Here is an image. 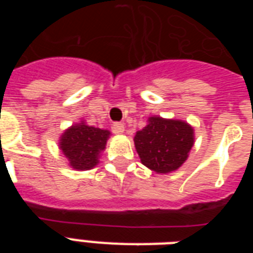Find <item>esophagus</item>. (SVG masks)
<instances>
[{"label": "esophagus", "mask_w": 253, "mask_h": 253, "mask_svg": "<svg viewBox=\"0 0 253 253\" xmlns=\"http://www.w3.org/2000/svg\"><path fill=\"white\" fill-rule=\"evenodd\" d=\"M113 131H114L115 134H123V131H125V125L121 122L113 123Z\"/></svg>", "instance_id": "34e87169"}]
</instances>
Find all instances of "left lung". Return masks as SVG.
I'll use <instances>...</instances> for the list:
<instances>
[{
    "label": "left lung",
    "mask_w": 253,
    "mask_h": 253,
    "mask_svg": "<svg viewBox=\"0 0 253 253\" xmlns=\"http://www.w3.org/2000/svg\"><path fill=\"white\" fill-rule=\"evenodd\" d=\"M140 162L158 173L180 168L188 159L194 136L188 123L151 117L150 123L134 138Z\"/></svg>",
    "instance_id": "1"
}]
</instances>
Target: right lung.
Here are the masks:
<instances>
[{"mask_svg":"<svg viewBox=\"0 0 253 253\" xmlns=\"http://www.w3.org/2000/svg\"><path fill=\"white\" fill-rule=\"evenodd\" d=\"M110 132L80 123L65 131L60 139V148L75 169H91L98 163V155L105 150Z\"/></svg>","mask_w":253,"mask_h":253,"instance_id":"right-lung-1","label":"right lung"}]
</instances>
